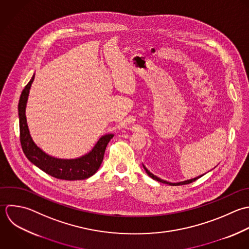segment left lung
I'll use <instances>...</instances> for the list:
<instances>
[{
    "label": "left lung",
    "mask_w": 249,
    "mask_h": 249,
    "mask_svg": "<svg viewBox=\"0 0 249 249\" xmlns=\"http://www.w3.org/2000/svg\"><path fill=\"white\" fill-rule=\"evenodd\" d=\"M143 168H144V170H145V172H146V174L151 178H153V179H155V180H157V181H159V182H162V183H166V184H169V185H173V186H177V185H183V184H189V183H191V182H193V181H195V180H197L198 178H200L201 177H203V176H200V177H198V178H192V179H189V180H185V181H181V182H177V183H172V182H169V181H166V180H163V179H161V178H157L156 176H154L153 174H151L144 166H143Z\"/></svg>",
    "instance_id": "left-lung-1"
}]
</instances>
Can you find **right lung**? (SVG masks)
Wrapping results in <instances>:
<instances>
[{
  "label": "right lung",
  "instance_id": "obj_1",
  "mask_svg": "<svg viewBox=\"0 0 249 249\" xmlns=\"http://www.w3.org/2000/svg\"><path fill=\"white\" fill-rule=\"evenodd\" d=\"M34 78L35 74L23 89L18 103L20 142L24 154L35 166L55 178L81 180L92 177L99 170L104 159L106 147L113 138V134L103 136L89 153L76 159H58L43 152L36 145L30 136L25 114L29 91Z\"/></svg>",
  "mask_w": 249,
  "mask_h": 249
}]
</instances>
